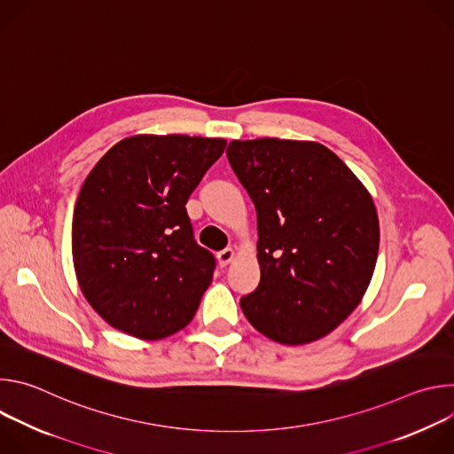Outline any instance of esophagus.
Masks as SVG:
<instances>
[{"label":"esophagus","mask_w":454,"mask_h":454,"mask_svg":"<svg viewBox=\"0 0 454 454\" xmlns=\"http://www.w3.org/2000/svg\"><path fill=\"white\" fill-rule=\"evenodd\" d=\"M233 256H235V249H233V247H224L223 251H219V253H217L219 266H221V268L228 266V264L231 262V258H233Z\"/></svg>","instance_id":"esophagus-1"}]
</instances>
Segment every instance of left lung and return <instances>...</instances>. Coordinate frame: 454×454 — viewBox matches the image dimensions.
I'll use <instances>...</instances> for the list:
<instances>
[{
  "instance_id": "1",
  "label": "left lung",
  "mask_w": 454,
  "mask_h": 454,
  "mask_svg": "<svg viewBox=\"0 0 454 454\" xmlns=\"http://www.w3.org/2000/svg\"><path fill=\"white\" fill-rule=\"evenodd\" d=\"M226 156L256 210L261 282L240 298L244 316L282 345L327 336L357 307L377 262L368 190L316 142L235 140Z\"/></svg>"
}]
</instances>
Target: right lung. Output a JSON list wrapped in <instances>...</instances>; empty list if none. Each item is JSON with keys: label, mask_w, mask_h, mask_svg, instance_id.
<instances>
[{"label": "right lung", "mask_w": 454, "mask_h": 454, "mask_svg": "<svg viewBox=\"0 0 454 454\" xmlns=\"http://www.w3.org/2000/svg\"><path fill=\"white\" fill-rule=\"evenodd\" d=\"M224 147L221 138L131 137L86 177L74 210V264L111 327L160 340L192 321L215 256L193 239L184 205Z\"/></svg>", "instance_id": "1"}]
</instances>
